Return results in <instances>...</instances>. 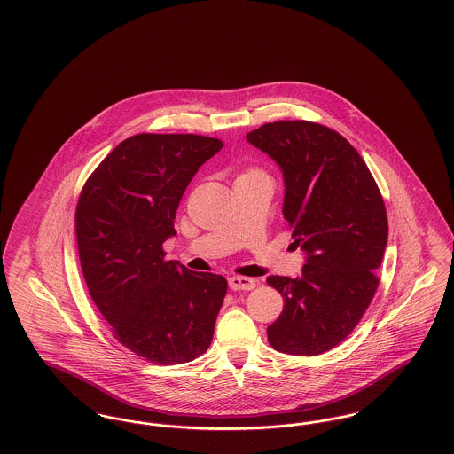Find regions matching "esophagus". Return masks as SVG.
I'll use <instances>...</instances> for the list:
<instances>
[{
	"label": "esophagus",
	"instance_id": "34e87169",
	"mask_svg": "<svg viewBox=\"0 0 454 454\" xmlns=\"http://www.w3.org/2000/svg\"><path fill=\"white\" fill-rule=\"evenodd\" d=\"M230 287L233 291H250L257 286V279H252V278H243V276H233L230 278Z\"/></svg>",
	"mask_w": 454,
	"mask_h": 454
}]
</instances>
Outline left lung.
Masks as SVG:
<instances>
[{
  "mask_svg": "<svg viewBox=\"0 0 454 454\" xmlns=\"http://www.w3.org/2000/svg\"><path fill=\"white\" fill-rule=\"evenodd\" d=\"M284 178L282 216L304 252L301 276H269L284 309L267 326L270 346L318 356L340 344L372 300L388 241L383 197L346 137L306 121H278L247 134Z\"/></svg>",
  "mask_w": 454,
  "mask_h": 454,
  "instance_id": "8db88e82",
  "label": "left lung"
}]
</instances>
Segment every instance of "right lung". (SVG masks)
Wrapping results in <instances>:
<instances>
[{"label": "right lung", "mask_w": 454, "mask_h": 454, "mask_svg": "<svg viewBox=\"0 0 454 454\" xmlns=\"http://www.w3.org/2000/svg\"><path fill=\"white\" fill-rule=\"evenodd\" d=\"M223 141L136 134L88 178L76 238L88 291L115 339L156 364L189 363L211 346L228 284L165 260L173 219L197 170Z\"/></svg>", "instance_id": "obj_1"}]
</instances>
